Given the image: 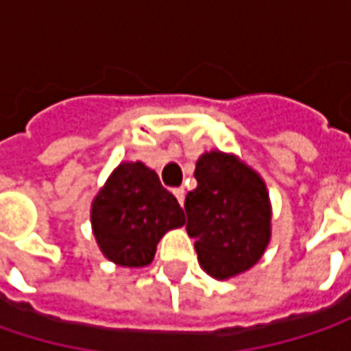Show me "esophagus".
Listing matches in <instances>:
<instances>
[{"label": "esophagus", "instance_id": "1", "mask_svg": "<svg viewBox=\"0 0 351 351\" xmlns=\"http://www.w3.org/2000/svg\"><path fill=\"white\" fill-rule=\"evenodd\" d=\"M173 195L178 197L180 205H183V201H185V189H183V187H176V189H173Z\"/></svg>", "mask_w": 351, "mask_h": 351}]
</instances>
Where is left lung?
<instances>
[{"mask_svg": "<svg viewBox=\"0 0 351 351\" xmlns=\"http://www.w3.org/2000/svg\"><path fill=\"white\" fill-rule=\"evenodd\" d=\"M195 180L185 213L199 265L219 281L248 271L271 240V201L263 178L236 154L209 150L197 160Z\"/></svg>", "mask_w": 351, "mask_h": 351, "instance_id": "8db88e82", "label": "left lung"}]
</instances>
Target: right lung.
Masks as SVG:
<instances>
[{
	"label": "right lung",
	"instance_id": "obj_1",
	"mask_svg": "<svg viewBox=\"0 0 351 351\" xmlns=\"http://www.w3.org/2000/svg\"><path fill=\"white\" fill-rule=\"evenodd\" d=\"M89 217L101 254L121 267L152 263L162 236L185 224L178 199L142 162H121L111 171Z\"/></svg>",
	"mask_w": 351,
	"mask_h": 351
}]
</instances>
